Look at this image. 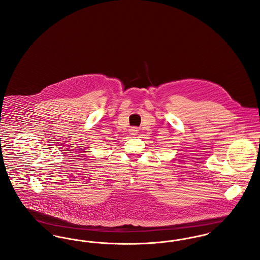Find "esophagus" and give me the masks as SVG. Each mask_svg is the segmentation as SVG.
Returning <instances> with one entry per match:
<instances>
[{
    "instance_id": "esophagus-1",
    "label": "esophagus",
    "mask_w": 260,
    "mask_h": 260,
    "mask_svg": "<svg viewBox=\"0 0 260 260\" xmlns=\"http://www.w3.org/2000/svg\"><path fill=\"white\" fill-rule=\"evenodd\" d=\"M129 133H131L132 136H136V135H137V133H138V129H137V127H132L129 129Z\"/></svg>"
}]
</instances>
